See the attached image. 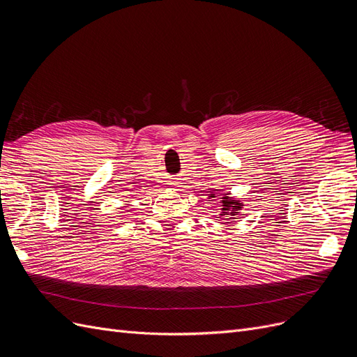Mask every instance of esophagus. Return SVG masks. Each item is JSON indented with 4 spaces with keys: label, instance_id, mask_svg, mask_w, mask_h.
Returning <instances> with one entry per match:
<instances>
[{
    "label": "esophagus",
    "instance_id": "obj_1",
    "mask_svg": "<svg viewBox=\"0 0 357 357\" xmlns=\"http://www.w3.org/2000/svg\"><path fill=\"white\" fill-rule=\"evenodd\" d=\"M169 185H170L172 188H175V190H176V188H179V187H181V183H179L178 181H175V179H174V181H170V182H169Z\"/></svg>",
    "mask_w": 357,
    "mask_h": 357
}]
</instances>
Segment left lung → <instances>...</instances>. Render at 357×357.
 Returning <instances> with one entry per match:
<instances>
[{
    "label": "left lung",
    "instance_id": "obj_1",
    "mask_svg": "<svg viewBox=\"0 0 357 357\" xmlns=\"http://www.w3.org/2000/svg\"><path fill=\"white\" fill-rule=\"evenodd\" d=\"M211 202L213 199H216V202H220V208H221V216H224L222 220L229 221V220H237V215H240V211L243 209V203H241L238 199L236 197H229V194L227 192H218V190L211 191L209 194Z\"/></svg>",
    "mask_w": 357,
    "mask_h": 357
}]
</instances>
